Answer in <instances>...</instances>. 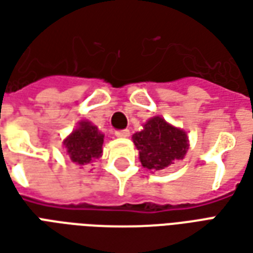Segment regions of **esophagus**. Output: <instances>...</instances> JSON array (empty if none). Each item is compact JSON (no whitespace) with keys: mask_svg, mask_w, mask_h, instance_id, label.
<instances>
[{"mask_svg":"<svg viewBox=\"0 0 253 253\" xmlns=\"http://www.w3.org/2000/svg\"><path fill=\"white\" fill-rule=\"evenodd\" d=\"M116 137L128 138L130 137V131H128V130H121V131H116Z\"/></svg>","mask_w":253,"mask_h":253,"instance_id":"obj_1","label":"esophagus"}]
</instances>
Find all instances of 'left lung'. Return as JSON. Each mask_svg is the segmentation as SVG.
Wrapping results in <instances>:
<instances>
[{"label": "left lung", "mask_w": 253, "mask_h": 253, "mask_svg": "<svg viewBox=\"0 0 253 253\" xmlns=\"http://www.w3.org/2000/svg\"><path fill=\"white\" fill-rule=\"evenodd\" d=\"M143 168L164 169L176 160H183L188 150L186 131L173 127L165 119L154 116L143 125L142 131L132 135Z\"/></svg>", "instance_id": "obj_1"}]
</instances>
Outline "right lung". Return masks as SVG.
Segmentation results:
<instances>
[{"mask_svg": "<svg viewBox=\"0 0 253 253\" xmlns=\"http://www.w3.org/2000/svg\"><path fill=\"white\" fill-rule=\"evenodd\" d=\"M104 134L90 122L81 121L78 127L63 141L66 152L73 163L88 165L101 157Z\"/></svg>", "mask_w": 253, "mask_h": 253, "instance_id": "1", "label": "right lung"}]
</instances>
